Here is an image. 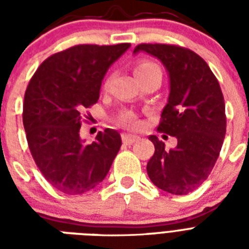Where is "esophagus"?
I'll return each mask as SVG.
<instances>
[{"instance_id": "esophagus-1", "label": "esophagus", "mask_w": 249, "mask_h": 249, "mask_svg": "<svg viewBox=\"0 0 249 249\" xmlns=\"http://www.w3.org/2000/svg\"><path fill=\"white\" fill-rule=\"evenodd\" d=\"M140 140V137L134 136V134H123V142L126 144H132Z\"/></svg>"}]
</instances>
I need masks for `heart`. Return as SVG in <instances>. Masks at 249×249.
Wrapping results in <instances>:
<instances>
[{"label":"heart","instance_id":"obj_1","mask_svg":"<svg viewBox=\"0 0 249 249\" xmlns=\"http://www.w3.org/2000/svg\"><path fill=\"white\" fill-rule=\"evenodd\" d=\"M151 70H159V67L155 63H151V62H140L136 66V68H134V73H136V76H138L144 73V72L151 71ZM121 121L125 125H128V126H136L137 125V119L134 117L133 113H125V115H123Z\"/></svg>","mask_w":249,"mask_h":249}]
</instances>
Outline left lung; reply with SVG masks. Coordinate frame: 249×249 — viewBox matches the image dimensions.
<instances>
[{
  "mask_svg": "<svg viewBox=\"0 0 249 249\" xmlns=\"http://www.w3.org/2000/svg\"><path fill=\"white\" fill-rule=\"evenodd\" d=\"M143 52L163 63L169 77V97L158 130L177 138L166 150L156 136L148 140L155 154L147 174L156 187L174 195L196 190L208 178L226 134L225 101L216 76L203 58L189 49L163 44H141Z\"/></svg>",
  "mask_w": 249,
  "mask_h": 249,
  "instance_id": "8db88e82",
  "label": "left lung"
}]
</instances>
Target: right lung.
Wrapping results in <instances>:
<instances>
[{
	"mask_svg": "<svg viewBox=\"0 0 249 249\" xmlns=\"http://www.w3.org/2000/svg\"><path fill=\"white\" fill-rule=\"evenodd\" d=\"M130 44L77 45L42 62L24 94L23 125L35 163L50 185L80 195L99 185L121 147L113 129L85 143L84 111L99 99L108 68Z\"/></svg>",
	"mask_w": 249,
	"mask_h": 249,
	"instance_id": "add662e5",
	"label": "right lung"
}]
</instances>
